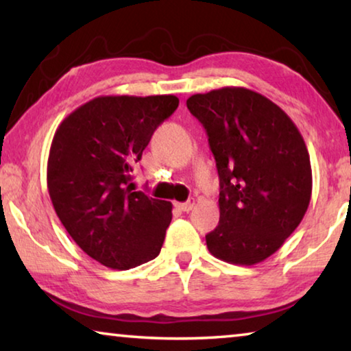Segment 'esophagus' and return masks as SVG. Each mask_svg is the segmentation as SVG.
<instances>
[{
	"label": "esophagus",
	"instance_id": "34e87169",
	"mask_svg": "<svg viewBox=\"0 0 351 351\" xmlns=\"http://www.w3.org/2000/svg\"><path fill=\"white\" fill-rule=\"evenodd\" d=\"M175 206H176L180 210H182V212H190V210L193 209V206H195V199L192 198V199L186 201V203H176Z\"/></svg>",
	"mask_w": 351,
	"mask_h": 351
}]
</instances>
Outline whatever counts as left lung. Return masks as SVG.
Segmentation results:
<instances>
[{"label": "left lung", "mask_w": 351, "mask_h": 351, "mask_svg": "<svg viewBox=\"0 0 351 351\" xmlns=\"http://www.w3.org/2000/svg\"><path fill=\"white\" fill-rule=\"evenodd\" d=\"M203 123L219 176V223L209 252L251 266L280 249L311 199L310 154L280 106L247 88L226 86L187 99Z\"/></svg>", "instance_id": "obj_1"}]
</instances>
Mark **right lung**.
I'll use <instances>...</instances> for the list:
<instances>
[{
  "mask_svg": "<svg viewBox=\"0 0 351 351\" xmlns=\"http://www.w3.org/2000/svg\"><path fill=\"white\" fill-rule=\"evenodd\" d=\"M176 96H100L58 125L47 159V190L77 246L100 265L130 269L156 258L171 203L133 192L132 171Z\"/></svg>",
  "mask_w": 351,
  "mask_h": 351,
  "instance_id": "add662e5",
  "label": "right lung"
}]
</instances>
